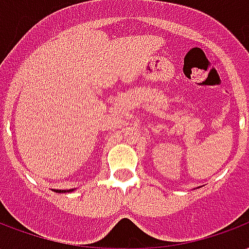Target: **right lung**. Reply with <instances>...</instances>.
<instances>
[{
	"label": "right lung",
	"instance_id": "add662e5",
	"mask_svg": "<svg viewBox=\"0 0 249 249\" xmlns=\"http://www.w3.org/2000/svg\"><path fill=\"white\" fill-rule=\"evenodd\" d=\"M74 190H54V192L57 194H65V192H72Z\"/></svg>",
	"mask_w": 249,
	"mask_h": 249
}]
</instances>
